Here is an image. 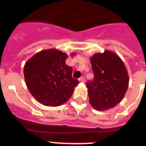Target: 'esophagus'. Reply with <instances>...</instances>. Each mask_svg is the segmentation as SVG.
Wrapping results in <instances>:
<instances>
[{
    "label": "esophagus",
    "instance_id": "esophagus-1",
    "mask_svg": "<svg viewBox=\"0 0 146 146\" xmlns=\"http://www.w3.org/2000/svg\"><path fill=\"white\" fill-rule=\"evenodd\" d=\"M79 80H80V82H85V78L84 77H81Z\"/></svg>",
    "mask_w": 146,
    "mask_h": 146
}]
</instances>
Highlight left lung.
Listing matches in <instances>:
<instances>
[{"mask_svg":"<svg viewBox=\"0 0 146 146\" xmlns=\"http://www.w3.org/2000/svg\"><path fill=\"white\" fill-rule=\"evenodd\" d=\"M94 80L86 86L89 102L97 111L113 108L124 97L129 86V75L123 62L109 50L96 53L90 58Z\"/></svg>","mask_w":146,"mask_h":146,"instance_id":"left-lung-1","label":"left lung"}]
</instances>
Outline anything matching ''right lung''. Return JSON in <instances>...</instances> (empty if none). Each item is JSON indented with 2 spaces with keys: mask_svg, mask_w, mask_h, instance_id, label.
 <instances>
[{
  "mask_svg": "<svg viewBox=\"0 0 146 146\" xmlns=\"http://www.w3.org/2000/svg\"><path fill=\"white\" fill-rule=\"evenodd\" d=\"M67 57L66 53L50 48L36 53L26 62L23 73L26 86L41 104L59 106L73 95L79 82L72 77L73 68L65 63Z\"/></svg>",
  "mask_w": 146,
  "mask_h": 146,
  "instance_id": "1",
  "label": "right lung"
}]
</instances>
